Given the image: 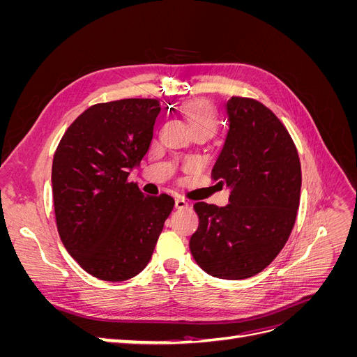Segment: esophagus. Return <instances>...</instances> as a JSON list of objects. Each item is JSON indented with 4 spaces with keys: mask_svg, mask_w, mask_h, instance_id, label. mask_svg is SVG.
<instances>
[{
    "mask_svg": "<svg viewBox=\"0 0 357 357\" xmlns=\"http://www.w3.org/2000/svg\"><path fill=\"white\" fill-rule=\"evenodd\" d=\"M189 202L185 198H176V208L181 210V208H188Z\"/></svg>",
    "mask_w": 357,
    "mask_h": 357,
    "instance_id": "obj_1",
    "label": "esophagus"
}]
</instances>
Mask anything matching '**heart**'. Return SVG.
<instances>
[{
    "label": "heart",
    "instance_id": "1",
    "mask_svg": "<svg viewBox=\"0 0 357 357\" xmlns=\"http://www.w3.org/2000/svg\"><path fill=\"white\" fill-rule=\"evenodd\" d=\"M188 123L195 134L210 135L215 129V116L211 107L205 102L190 104L185 109Z\"/></svg>",
    "mask_w": 357,
    "mask_h": 357
}]
</instances>
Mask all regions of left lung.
Returning a JSON list of instances; mask_svg holds the SVG:
<instances>
[{"label":"left lung","mask_w":357,"mask_h":357,"mask_svg":"<svg viewBox=\"0 0 357 357\" xmlns=\"http://www.w3.org/2000/svg\"><path fill=\"white\" fill-rule=\"evenodd\" d=\"M225 107L229 129L211 176L231 188V204L193 205L199 226L189 245L207 274L244 280L264 271L289 240L301 162L286 126L262 102L232 96Z\"/></svg>","instance_id":"left-lung-1"}]
</instances>
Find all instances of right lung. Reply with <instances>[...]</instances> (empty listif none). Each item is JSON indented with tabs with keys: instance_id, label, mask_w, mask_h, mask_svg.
Returning a JSON list of instances; mask_svg holds the SVG:
<instances>
[{
	"instance_id": "add662e5",
	"label": "right lung",
	"mask_w": 357,
	"mask_h": 357,
	"mask_svg": "<svg viewBox=\"0 0 357 357\" xmlns=\"http://www.w3.org/2000/svg\"><path fill=\"white\" fill-rule=\"evenodd\" d=\"M159 98L93 104L68 126L53 156L52 188L61 241L86 273L104 282L139 274L174 207L147 197L129 171L147 153Z\"/></svg>"
}]
</instances>
